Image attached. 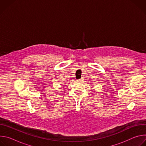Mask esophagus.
I'll use <instances>...</instances> for the list:
<instances>
[{
    "label": "esophagus",
    "instance_id": "1",
    "mask_svg": "<svg viewBox=\"0 0 146 146\" xmlns=\"http://www.w3.org/2000/svg\"><path fill=\"white\" fill-rule=\"evenodd\" d=\"M77 81H79V82H82L83 79H82V78H80V79H78Z\"/></svg>",
    "mask_w": 146,
    "mask_h": 146
}]
</instances>
